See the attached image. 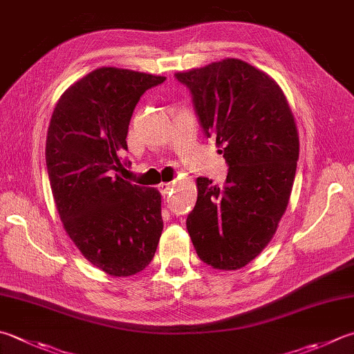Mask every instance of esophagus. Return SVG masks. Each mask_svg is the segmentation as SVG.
<instances>
[{
  "label": "esophagus",
  "instance_id": "obj_1",
  "mask_svg": "<svg viewBox=\"0 0 354 354\" xmlns=\"http://www.w3.org/2000/svg\"><path fill=\"white\" fill-rule=\"evenodd\" d=\"M174 186H176V182H162L158 185V189L163 196H168V194H171V191Z\"/></svg>",
  "mask_w": 354,
  "mask_h": 354
}]
</instances>
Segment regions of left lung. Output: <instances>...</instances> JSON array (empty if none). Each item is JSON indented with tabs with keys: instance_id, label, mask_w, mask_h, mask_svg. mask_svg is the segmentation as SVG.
Wrapping results in <instances>:
<instances>
[{
	"instance_id": "8db88e82",
	"label": "left lung",
	"mask_w": 354,
	"mask_h": 354,
	"mask_svg": "<svg viewBox=\"0 0 354 354\" xmlns=\"http://www.w3.org/2000/svg\"><path fill=\"white\" fill-rule=\"evenodd\" d=\"M205 134L216 137L230 166L222 188L198 177L197 202L186 228L200 260L239 270L276 234L288 206L299 158V134L281 86L239 58L186 72Z\"/></svg>"
}]
</instances>
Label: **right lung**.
<instances>
[{
  "label": "right lung",
  "mask_w": 354,
  "mask_h": 354,
  "mask_svg": "<svg viewBox=\"0 0 354 354\" xmlns=\"http://www.w3.org/2000/svg\"><path fill=\"white\" fill-rule=\"evenodd\" d=\"M166 77L98 68L69 86L55 104L46 165L63 228L86 260L126 277L149 265L163 231L162 196L126 182L120 152L146 91Z\"/></svg>",
  "instance_id": "add662e5"
}]
</instances>
